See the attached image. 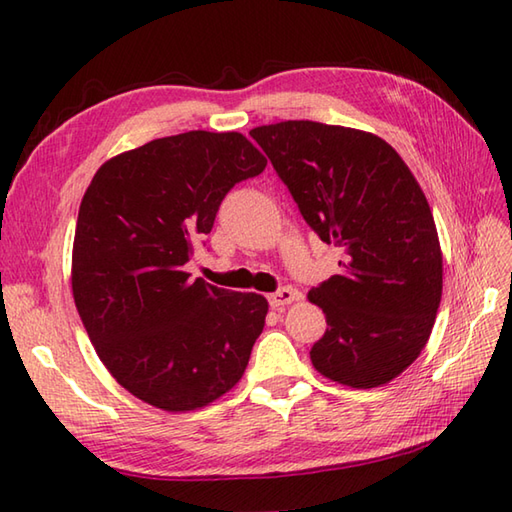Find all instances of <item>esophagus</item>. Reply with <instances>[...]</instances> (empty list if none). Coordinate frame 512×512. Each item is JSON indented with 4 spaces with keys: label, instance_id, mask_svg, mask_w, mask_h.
Returning a JSON list of instances; mask_svg holds the SVG:
<instances>
[{
    "label": "esophagus",
    "instance_id": "obj_1",
    "mask_svg": "<svg viewBox=\"0 0 512 512\" xmlns=\"http://www.w3.org/2000/svg\"><path fill=\"white\" fill-rule=\"evenodd\" d=\"M299 299H301V292L295 288H281V290L273 292V295H268L270 308H275V310H281L284 306H288V303L299 301Z\"/></svg>",
    "mask_w": 512,
    "mask_h": 512
}]
</instances>
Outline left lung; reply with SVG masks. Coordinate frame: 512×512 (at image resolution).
Returning a JSON list of instances; mask_svg holds the SVG:
<instances>
[{
	"label": "left lung",
	"mask_w": 512,
	"mask_h": 512,
	"mask_svg": "<svg viewBox=\"0 0 512 512\" xmlns=\"http://www.w3.org/2000/svg\"><path fill=\"white\" fill-rule=\"evenodd\" d=\"M341 273L308 292L328 330L310 361L341 385L389 383L416 361L442 297L436 222L420 184L383 138L314 121L250 129Z\"/></svg>",
	"instance_id": "left-lung-1"
}]
</instances>
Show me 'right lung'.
<instances>
[{
  "mask_svg": "<svg viewBox=\"0 0 512 512\" xmlns=\"http://www.w3.org/2000/svg\"><path fill=\"white\" fill-rule=\"evenodd\" d=\"M266 158L237 132H187L107 160L83 195L72 292L103 365L129 394L191 411L226 394L268 301L193 279L184 264L237 182Z\"/></svg>",
  "mask_w": 512,
  "mask_h": 512,
  "instance_id": "right-lung-1",
  "label": "right lung"
}]
</instances>
